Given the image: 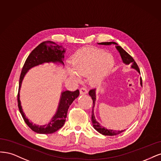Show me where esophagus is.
<instances>
[{
  "label": "esophagus",
  "mask_w": 161,
  "mask_h": 161,
  "mask_svg": "<svg viewBox=\"0 0 161 161\" xmlns=\"http://www.w3.org/2000/svg\"><path fill=\"white\" fill-rule=\"evenodd\" d=\"M80 94H86L87 93V90L86 87H82L81 88H80Z\"/></svg>",
  "instance_id": "esophagus-1"
}]
</instances>
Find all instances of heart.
Returning a JSON list of instances; mask_svg holds the SVG:
<instances>
[{"label":"heart","mask_w":161,"mask_h":161,"mask_svg":"<svg viewBox=\"0 0 161 161\" xmlns=\"http://www.w3.org/2000/svg\"><path fill=\"white\" fill-rule=\"evenodd\" d=\"M73 69H69V75L79 80L80 75H86L92 86H98L106 79L114 66L112 56L102 51L85 48L75 53L71 59Z\"/></svg>","instance_id":"heart-1"}]
</instances>
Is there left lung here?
I'll return each mask as SVG.
<instances>
[{"label":"left lung","instance_id":"1","mask_svg":"<svg viewBox=\"0 0 161 161\" xmlns=\"http://www.w3.org/2000/svg\"><path fill=\"white\" fill-rule=\"evenodd\" d=\"M100 45H111V44H116L117 43L114 42H102L98 43ZM116 49L120 53L121 58L122 59V61L124 64H132V67L134 69H135L138 71V73H140V69L138 68V66L136 64V63L134 61V59L132 58V57L125 50H124L120 46H116ZM141 84L142 86V78H141ZM89 95L92 97V99L93 100V107H92V124H93V127L94 128L95 130L100 132V134H103V135L105 136H114L117 135V134H119L124 132V130H121V131H116V130H108L105 128L104 127L102 126L100 124L98 123L96 120L94 116V108L95 106V102H96V89H92L89 92Z\"/></svg>","mask_w":161,"mask_h":161}]
</instances>
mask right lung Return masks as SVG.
Masks as SVG:
<instances>
[{
	"label": "right lung",
	"instance_id": "obj_1",
	"mask_svg": "<svg viewBox=\"0 0 161 161\" xmlns=\"http://www.w3.org/2000/svg\"><path fill=\"white\" fill-rule=\"evenodd\" d=\"M65 51V49L62 48V46L58 45L55 42H53V41H44V42L39 44L37 47L35 48L31 51V53L29 54L25 62L21 74L20 75L19 92L17 95V102L19 111L20 113L21 114L24 121L27 124V126L33 131L39 134H52L58 131L64 125L68 108L74 100L79 96L80 91L79 90H77L74 92L65 91L62 92L59 106L55 116L47 124H45L43 126H39L29 122L28 119L25 117L20 101L19 91L20 86H21L23 80L26 73L33 67L37 66L43 63H49V62L60 63L63 64V59L64 58V54Z\"/></svg>",
	"mask_w": 161,
	"mask_h": 161
}]
</instances>
